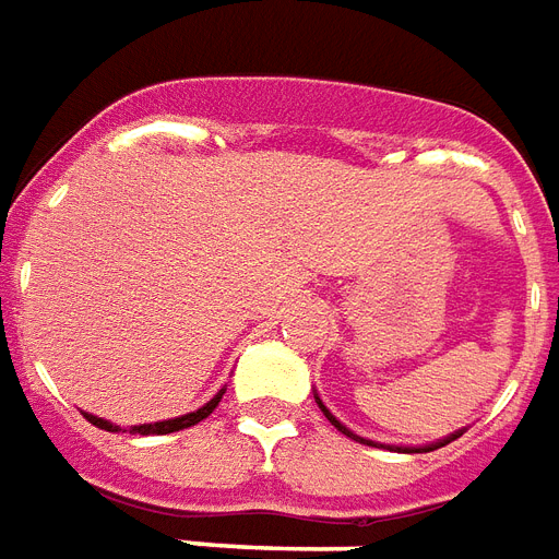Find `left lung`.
<instances>
[{"instance_id": "8db88e82", "label": "left lung", "mask_w": 559, "mask_h": 559, "mask_svg": "<svg viewBox=\"0 0 559 559\" xmlns=\"http://www.w3.org/2000/svg\"><path fill=\"white\" fill-rule=\"evenodd\" d=\"M316 403H319V408H322L324 412V417H328V420H331L333 426H336V429H340L342 435H348V438H354V441H359V443H368V447H385V443H377V441H368V438H359V435H354L348 429V426H342L340 420H336V417L331 415V412H328V406H324L322 400L316 397ZM461 432H455V435H450V438H443V441H435V443H429V447H389V450H397V452H432V450H438V447H447V443L450 441H455V438H459Z\"/></svg>"}]
</instances>
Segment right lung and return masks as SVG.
<instances>
[{
    "label": "right lung",
    "instance_id": "1",
    "mask_svg": "<svg viewBox=\"0 0 559 559\" xmlns=\"http://www.w3.org/2000/svg\"><path fill=\"white\" fill-rule=\"evenodd\" d=\"M223 391H226V389H219L217 394H214V397H211L209 403H205V406L197 408V412H188V415L174 417V420H159V424H142V426H133V429H130V432H133V435H168V432H179V429H188V426L200 424L202 417H209L211 412H214V408H217L219 397H223ZM83 417H86V420H90V424L98 426V429H107V432H121V426L109 424V420H104V417H95V415H83Z\"/></svg>",
    "mask_w": 559,
    "mask_h": 559
}]
</instances>
